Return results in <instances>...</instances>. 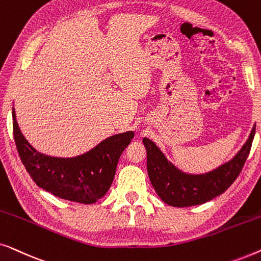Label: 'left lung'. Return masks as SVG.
Returning <instances> with one entry per match:
<instances>
[{
    "label": "left lung",
    "instance_id": "1",
    "mask_svg": "<svg viewBox=\"0 0 261 261\" xmlns=\"http://www.w3.org/2000/svg\"><path fill=\"white\" fill-rule=\"evenodd\" d=\"M254 134L255 126L233 159L203 174L184 173L166 159L154 142L144 138L149 180L159 197L169 205L183 208L208 202L223 194L240 174L251 151Z\"/></svg>",
    "mask_w": 261,
    "mask_h": 261
}]
</instances>
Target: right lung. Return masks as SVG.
Returning a JSON list of instances; mask_svg holds the SVG:
<instances>
[{
	"label": "right lung",
	"instance_id": "1",
	"mask_svg": "<svg viewBox=\"0 0 261 261\" xmlns=\"http://www.w3.org/2000/svg\"><path fill=\"white\" fill-rule=\"evenodd\" d=\"M14 140L32 179L39 188L67 201L91 204L108 192L120 155L134 138L133 132L113 135L84 154L55 158L35 151L21 133L13 108Z\"/></svg>",
	"mask_w": 261,
	"mask_h": 261
}]
</instances>
